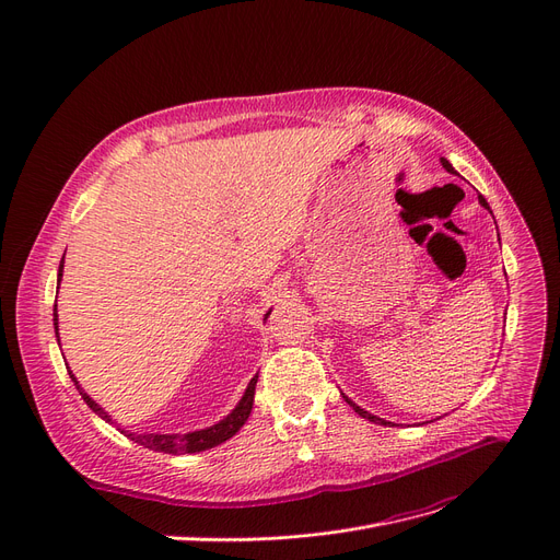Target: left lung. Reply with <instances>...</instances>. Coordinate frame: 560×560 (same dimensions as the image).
I'll list each match as a JSON object with an SVG mask.
<instances>
[{
	"instance_id": "1",
	"label": "left lung",
	"mask_w": 560,
	"mask_h": 560,
	"mask_svg": "<svg viewBox=\"0 0 560 560\" xmlns=\"http://www.w3.org/2000/svg\"><path fill=\"white\" fill-rule=\"evenodd\" d=\"M440 163H443V167H445V170H447L450 174H456V170L452 167V163H450L447 159H440ZM479 203L483 206V209H488V211H490V206H488V201H486V197H483V195H479ZM490 213H492V211H490ZM342 399H345V401H347V404H349L351 408H354V410H357V413H359L361 418H365V420H370V422H374V424H384V427H388V424H390V422H386V420H381V418H376V416L368 413V410H365V408L357 406V404H354V401H351V399H349L347 395H342Z\"/></svg>"
}]
</instances>
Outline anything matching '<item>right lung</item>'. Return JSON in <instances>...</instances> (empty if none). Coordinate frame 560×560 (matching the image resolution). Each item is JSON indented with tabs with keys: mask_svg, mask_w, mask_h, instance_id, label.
Returning <instances> with one entry per match:
<instances>
[{
	"mask_svg": "<svg viewBox=\"0 0 560 560\" xmlns=\"http://www.w3.org/2000/svg\"><path fill=\"white\" fill-rule=\"evenodd\" d=\"M61 279H63V262H61V268H58V279H56L58 285H61ZM268 315H270V311L265 313L262 319H268ZM54 331H56L58 345H61V338H58V313H56V304H54ZM68 374H70V378L74 381V386H77L79 395L83 397V401L88 404V408H93L102 420H106L108 424H115V427H117V422L106 413V410L79 386V381H77V376L72 374L70 368H68ZM256 381H258V374L249 381V386H247L243 399H241L238 404H235V408L231 410V413H229L224 420H220L218 424H213V427H206V429L190 431V433H133V431H127V429H120V427H117V429H120V433H125L129 440H133V443L142 445V447H147V450L163 452V454H174V456H176V454H195V452H203V450L218 447V445L224 443V440H229V438H233L235 433H238L241 427L247 422V418H249V413H252V406H254Z\"/></svg>",
	"mask_w": 560,
	"mask_h": 560,
	"instance_id": "add662e5",
	"label": "right lung"
}]
</instances>
